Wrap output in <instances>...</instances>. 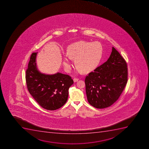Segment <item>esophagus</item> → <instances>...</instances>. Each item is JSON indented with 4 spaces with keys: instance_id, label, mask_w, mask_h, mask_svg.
<instances>
[{
    "instance_id": "esophagus-1",
    "label": "esophagus",
    "mask_w": 149,
    "mask_h": 149,
    "mask_svg": "<svg viewBox=\"0 0 149 149\" xmlns=\"http://www.w3.org/2000/svg\"><path fill=\"white\" fill-rule=\"evenodd\" d=\"M78 80H79V78H74V82H77V81Z\"/></svg>"
}]
</instances>
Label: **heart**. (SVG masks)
<instances>
[{"mask_svg": "<svg viewBox=\"0 0 149 149\" xmlns=\"http://www.w3.org/2000/svg\"><path fill=\"white\" fill-rule=\"evenodd\" d=\"M63 59V65L67 71L71 68L70 59H75V65L79 70L86 72L95 69L102 57V48L98 42L79 41L69 46Z\"/></svg>", "mask_w": 149, "mask_h": 149, "instance_id": "b5f03b06", "label": "heart"}]
</instances>
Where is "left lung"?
<instances>
[{"instance_id":"1","label":"left lung","mask_w":149,"mask_h":149,"mask_svg":"<svg viewBox=\"0 0 149 149\" xmlns=\"http://www.w3.org/2000/svg\"><path fill=\"white\" fill-rule=\"evenodd\" d=\"M127 81L126 62L113 47L107 61L86 76L84 81L88 102L98 109L111 106L119 99Z\"/></svg>"}]
</instances>
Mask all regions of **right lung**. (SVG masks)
I'll return each mask as SVG.
<instances>
[{
    "mask_svg": "<svg viewBox=\"0 0 149 149\" xmlns=\"http://www.w3.org/2000/svg\"><path fill=\"white\" fill-rule=\"evenodd\" d=\"M37 53H33L26 70L27 90L42 107L53 111L65 104L68 97L69 88L73 84L71 77L57 72L53 75L41 74L36 68Z\"/></svg>",
    "mask_w": 149,
    "mask_h": 149,
    "instance_id": "right-lung-1",
    "label": "right lung"
}]
</instances>
